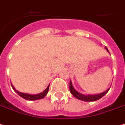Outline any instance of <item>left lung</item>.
Masks as SVG:
<instances>
[{
	"instance_id": "1",
	"label": "left lung",
	"mask_w": 125,
	"mask_h": 125,
	"mask_svg": "<svg viewBox=\"0 0 125 125\" xmlns=\"http://www.w3.org/2000/svg\"><path fill=\"white\" fill-rule=\"evenodd\" d=\"M105 48H106V51L109 52V50L107 49V48H106V47H105ZM69 89H70V92L72 94H73L74 97H76V99H79V100H81V101H83L90 102V101H97V100L101 99L103 96H104V95L108 93V91H109V89H107L106 91H104V93H102L101 94H94V95H90V94H88V95H84V94H83L80 93H79V92L76 91V90L73 88L71 81H70Z\"/></svg>"
}]
</instances>
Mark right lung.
Instances as JSON below:
<instances>
[{
	"instance_id": "add662e5",
	"label": "right lung",
	"mask_w": 125,
	"mask_h": 125,
	"mask_svg": "<svg viewBox=\"0 0 125 125\" xmlns=\"http://www.w3.org/2000/svg\"><path fill=\"white\" fill-rule=\"evenodd\" d=\"M49 85H50V84H49ZM49 85L48 86V87L42 92V93H41L37 94H30L22 93L19 92L18 91H16V89H14V86L11 84V86L12 87L13 90L16 92V93L19 94V96H21L22 98L26 99V100H28V101H36V100H39V99H43L44 97L46 96V94H47V93H48V91H49Z\"/></svg>"
}]
</instances>
